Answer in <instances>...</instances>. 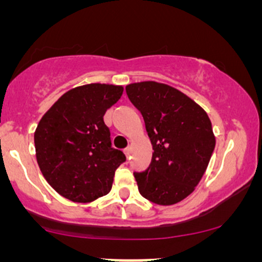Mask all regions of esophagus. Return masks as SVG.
Instances as JSON below:
<instances>
[{
  "instance_id": "34e87169",
  "label": "esophagus",
  "mask_w": 262,
  "mask_h": 262,
  "mask_svg": "<svg viewBox=\"0 0 262 262\" xmlns=\"http://www.w3.org/2000/svg\"><path fill=\"white\" fill-rule=\"evenodd\" d=\"M130 150H132V148H130V147H126L125 149H124V153H125L126 157H128V156L130 155Z\"/></svg>"
}]
</instances>
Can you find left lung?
Listing matches in <instances>:
<instances>
[{
    "label": "left lung",
    "instance_id": "8db88e82",
    "mask_svg": "<svg viewBox=\"0 0 262 262\" xmlns=\"http://www.w3.org/2000/svg\"><path fill=\"white\" fill-rule=\"evenodd\" d=\"M141 112L153 147L143 172H134L141 195L158 205H172L194 191L215 147L207 113L179 90L155 81L125 87Z\"/></svg>",
    "mask_w": 262,
    "mask_h": 262
}]
</instances>
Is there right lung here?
I'll return each instance as SVG.
<instances>
[{"label":"right lung","instance_id":"right-lung-1","mask_svg":"<svg viewBox=\"0 0 262 262\" xmlns=\"http://www.w3.org/2000/svg\"><path fill=\"white\" fill-rule=\"evenodd\" d=\"M123 87L90 83L70 90L44 114L34 134L41 173L58 194L94 202L112 190L125 155L112 147L104 115Z\"/></svg>","mask_w":262,"mask_h":262}]
</instances>
